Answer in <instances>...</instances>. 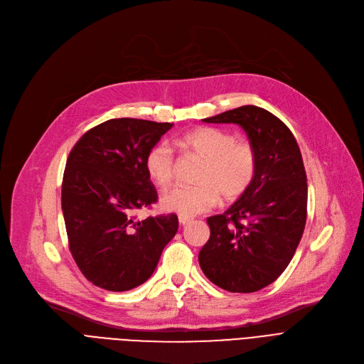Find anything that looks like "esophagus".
Returning <instances> with one entry per match:
<instances>
[{
	"label": "esophagus",
	"instance_id": "34e87169",
	"mask_svg": "<svg viewBox=\"0 0 364 364\" xmlns=\"http://www.w3.org/2000/svg\"><path fill=\"white\" fill-rule=\"evenodd\" d=\"M190 221H192V218H190V217H183V215L178 217V223L183 224V225H186V224L190 223Z\"/></svg>",
	"mask_w": 364,
	"mask_h": 364
}]
</instances>
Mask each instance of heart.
Returning a JSON list of instances; mask_svg holds the SVG:
<instances>
[{
    "mask_svg": "<svg viewBox=\"0 0 364 364\" xmlns=\"http://www.w3.org/2000/svg\"><path fill=\"white\" fill-rule=\"evenodd\" d=\"M177 146L202 159L193 186H178L161 198L166 211L193 217L223 200H236L251 187L257 172L255 147L246 140H236L232 132L199 127L184 132ZM149 178L158 187H168L176 174V155L166 143L151 146L144 156Z\"/></svg>",
    "mask_w": 364,
    "mask_h": 364,
    "instance_id": "heart-1",
    "label": "heart"
}]
</instances>
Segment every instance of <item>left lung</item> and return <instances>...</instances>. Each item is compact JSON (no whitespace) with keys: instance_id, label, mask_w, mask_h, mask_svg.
Instances as JSON below:
<instances>
[{"instance_id":"left-lung-1","label":"left lung","mask_w":364,"mask_h":364,"mask_svg":"<svg viewBox=\"0 0 364 364\" xmlns=\"http://www.w3.org/2000/svg\"><path fill=\"white\" fill-rule=\"evenodd\" d=\"M237 124L257 151L251 187L224 214L209 217L199 252L203 274L228 292H257L289 265L307 220V176L291 129L269 110L240 106L206 118Z\"/></svg>"}]
</instances>
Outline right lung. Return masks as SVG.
Here are the masks:
<instances>
[{"mask_svg": "<svg viewBox=\"0 0 364 364\" xmlns=\"http://www.w3.org/2000/svg\"><path fill=\"white\" fill-rule=\"evenodd\" d=\"M172 125L109 119L87 131L69 153L62 183L69 250L99 288L124 292L144 283L178 230L176 214L132 217L158 199L144 156Z\"/></svg>", "mask_w": 364, "mask_h": 364, "instance_id": "obj_1", "label": "right lung"}]
</instances>
